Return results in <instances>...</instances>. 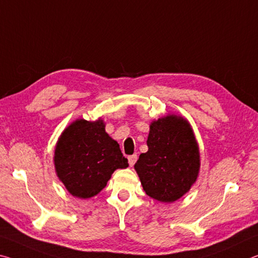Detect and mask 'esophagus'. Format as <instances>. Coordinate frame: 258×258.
<instances>
[{
  "label": "esophagus",
  "instance_id": "1",
  "mask_svg": "<svg viewBox=\"0 0 258 258\" xmlns=\"http://www.w3.org/2000/svg\"><path fill=\"white\" fill-rule=\"evenodd\" d=\"M136 161H137V155L136 154H133V155H130V157H128V162L130 164V167H133L134 164L136 163Z\"/></svg>",
  "mask_w": 258,
  "mask_h": 258
}]
</instances>
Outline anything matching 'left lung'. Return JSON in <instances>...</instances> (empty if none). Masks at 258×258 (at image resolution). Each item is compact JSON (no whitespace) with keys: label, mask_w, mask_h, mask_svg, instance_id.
Instances as JSON below:
<instances>
[{"label":"left lung","mask_w":258,"mask_h":258,"mask_svg":"<svg viewBox=\"0 0 258 258\" xmlns=\"http://www.w3.org/2000/svg\"><path fill=\"white\" fill-rule=\"evenodd\" d=\"M146 143L149 151L135 163L145 193L166 204L180 199L200 170L199 144L189 122L175 114L153 120Z\"/></svg>","instance_id":"1"}]
</instances>
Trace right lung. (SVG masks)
<instances>
[{
	"instance_id": "right-lung-1",
	"label": "right lung",
	"mask_w": 258,
	"mask_h": 258,
	"mask_svg": "<svg viewBox=\"0 0 258 258\" xmlns=\"http://www.w3.org/2000/svg\"><path fill=\"white\" fill-rule=\"evenodd\" d=\"M53 163L59 180L80 199L97 196L116 169L129 166L117 142L105 132L101 117L78 119L66 126L58 138Z\"/></svg>"
}]
</instances>
